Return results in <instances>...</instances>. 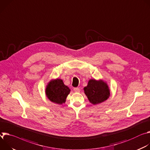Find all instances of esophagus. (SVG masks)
<instances>
[{
    "instance_id": "1",
    "label": "esophagus",
    "mask_w": 150,
    "mask_h": 150,
    "mask_svg": "<svg viewBox=\"0 0 150 150\" xmlns=\"http://www.w3.org/2000/svg\"><path fill=\"white\" fill-rule=\"evenodd\" d=\"M74 91L75 92H80V89H79V88H74Z\"/></svg>"
}]
</instances>
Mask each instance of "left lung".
Instances as JSON below:
<instances>
[{
	"instance_id": "left-lung-1",
	"label": "left lung",
	"mask_w": 150,
	"mask_h": 150,
	"mask_svg": "<svg viewBox=\"0 0 150 150\" xmlns=\"http://www.w3.org/2000/svg\"><path fill=\"white\" fill-rule=\"evenodd\" d=\"M83 90L88 100L93 105L105 101L110 96L109 86L103 79H90L88 85L83 88Z\"/></svg>"
}]
</instances>
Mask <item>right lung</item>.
Here are the masks:
<instances>
[{
    "instance_id": "1",
    "label": "right lung",
    "mask_w": 150,
    "mask_h": 150,
    "mask_svg": "<svg viewBox=\"0 0 150 150\" xmlns=\"http://www.w3.org/2000/svg\"><path fill=\"white\" fill-rule=\"evenodd\" d=\"M70 88L64 85L61 79H51L46 86L45 94L49 101L61 105L64 104L69 94L70 93Z\"/></svg>"
}]
</instances>
